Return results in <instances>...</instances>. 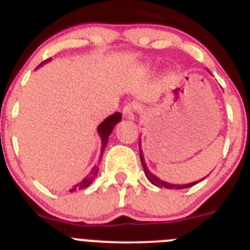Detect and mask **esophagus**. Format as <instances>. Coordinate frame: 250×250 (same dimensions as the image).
<instances>
[{
    "mask_svg": "<svg viewBox=\"0 0 250 250\" xmlns=\"http://www.w3.org/2000/svg\"><path fill=\"white\" fill-rule=\"evenodd\" d=\"M136 110H137V104H135V103L126 104L123 107V116L125 119H129V120H134Z\"/></svg>",
    "mask_w": 250,
    "mask_h": 250,
    "instance_id": "34e87169",
    "label": "esophagus"
}]
</instances>
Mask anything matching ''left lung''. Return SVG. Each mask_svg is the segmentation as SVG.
<instances>
[{
	"instance_id": "8db88e82",
	"label": "left lung",
	"mask_w": 250,
	"mask_h": 250,
	"mask_svg": "<svg viewBox=\"0 0 250 250\" xmlns=\"http://www.w3.org/2000/svg\"><path fill=\"white\" fill-rule=\"evenodd\" d=\"M139 147H140V145H139ZM140 159H141V164H143V167H144V171H145L146 177H147L148 181H150L152 185H155V186L161 187V188H162V187H165V188H168V189H182V188H187V187L193 186V185H196V183H197V182H192V183H188V185H171V183L164 182V181H161L160 178H157L156 176L152 175V173H151L150 171L147 170L145 161H144L143 152H141V150H140Z\"/></svg>"
}]
</instances>
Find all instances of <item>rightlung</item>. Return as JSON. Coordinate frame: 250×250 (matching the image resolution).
<instances>
[{
    "instance_id": "add662e5",
    "label": "right lung",
    "mask_w": 250,
    "mask_h": 250,
    "mask_svg": "<svg viewBox=\"0 0 250 250\" xmlns=\"http://www.w3.org/2000/svg\"><path fill=\"white\" fill-rule=\"evenodd\" d=\"M47 61H49V59H47ZM47 61H44V62H47ZM44 62H43V63H44ZM43 63H41L40 65H42ZM120 120H121V114L120 113H115V114H113V115H111V116H109V118H107L105 121H103V123L99 125V127H98V132H99L100 137H102V143H103L102 151H103V152H104V148L106 147V145H107V139H109L110 132L113 131L114 126H115L116 124H118ZM102 156H103V155H102ZM98 171H99V167H98V166L94 167L93 171H91V172L89 173L88 177L84 178V180L82 181V182H80L79 185H77V186H75V187H73V188L70 189V192L75 191V189H77V188L78 189L86 188V187H88L89 185H90V183L93 182L94 178L97 177Z\"/></svg>"
}]
</instances>
